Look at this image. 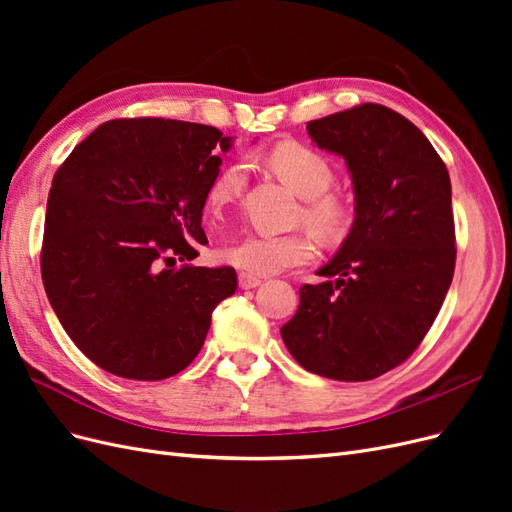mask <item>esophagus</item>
<instances>
[{
  "label": "esophagus",
  "mask_w": 512,
  "mask_h": 512,
  "mask_svg": "<svg viewBox=\"0 0 512 512\" xmlns=\"http://www.w3.org/2000/svg\"><path fill=\"white\" fill-rule=\"evenodd\" d=\"M260 277H254V275H247V273H239V288L241 290H252L256 286H260Z\"/></svg>",
  "instance_id": "obj_1"
}]
</instances>
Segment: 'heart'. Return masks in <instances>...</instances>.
<instances>
[{
  "instance_id": "heart-1",
  "label": "heart",
  "mask_w": 512,
  "mask_h": 512,
  "mask_svg": "<svg viewBox=\"0 0 512 512\" xmlns=\"http://www.w3.org/2000/svg\"><path fill=\"white\" fill-rule=\"evenodd\" d=\"M269 166L288 188L305 200L303 220L322 237L335 239L348 224V209L344 200L329 194L333 183V168L318 151L284 143L269 153ZM247 181V166L241 160L226 164L215 175L207 188V209L220 215L226 207L235 205ZM316 258V245L305 232L290 235H269V232H252L239 241L226 245L222 260L241 273L262 277L275 275L292 267H301Z\"/></svg>"
}]
</instances>
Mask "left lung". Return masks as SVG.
Instances as JSON below:
<instances>
[{"label":"left lung","mask_w":512,"mask_h":512,"mask_svg":"<svg viewBox=\"0 0 512 512\" xmlns=\"http://www.w3.org/2000/svg\"><path fill=\"white\" fill-rule=\"evenodd\" d=\"M312 143L346 160L354 222L299 290L282 339L301 367L374 380L404 363L436 320L455 271L451 177L427 136L380 104L307 123Z\"/></svg>","instance_id":"1"}]
</instances>
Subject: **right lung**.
Returning <instances> with one entry per match:
<instances>
[{"instance_id": "1", "label": "right lung", "mask_w": 512, "mask_h": 512, "mask_svg": "<svg viewBox=\"0 0 512 512\" xmlns=\"http://www.w3.org/2000/svg\"><path fill=\"white\" fill-rule=\"evenodd\" d=\"M232 145L235 138L203 123L115 119L59 166L46 203L42 282L61 327L98 367L164 380L203 348L237 273L175 267V258L192 260L207 243V188Z\"/></svg>"}]
</instances>
